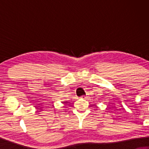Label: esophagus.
Listing matches in <instances>:
<instances>
[{
  "label": "esophagus",
  "mask_w": 149,
  "mask_h": 149,
  "mask_svg": "<svg viewBox=\"0 0 149 149\" xmlns=\"http://www.w3.org/2000/svg\"><path fill=\"white\" fill-rule=\"evenodd\" d=\"M81 98H83V99H86V96H85V95H82V96H81Z\"/></svg>",
  "instance_id": "esophagus-1"
}]
</instances>
